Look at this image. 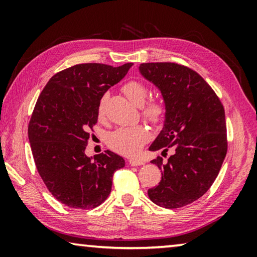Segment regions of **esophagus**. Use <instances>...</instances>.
Segmentation results:
<instances>
[{"label":"esophagus","mask_w":257,"mask_h":257,"mask_svg":"<svg viewBox=\"0 0 257 257\" xmlns=\"http://www.w3.org/2000/svg\"><path fill=\"white\" fill-rule=\"evenodd\" d=\"M128 162H129L130 165H134V167H137V165H144L145 164L144 161L137 160V159H130Z\"/></svg>","instance_id":"1"}]
</instances>
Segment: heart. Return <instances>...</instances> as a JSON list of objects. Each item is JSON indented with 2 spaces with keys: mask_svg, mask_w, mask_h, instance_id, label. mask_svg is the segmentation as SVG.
Instances as JSON below:
<instances>
[{
  "mask_svg": "<svg viewBox=\"0 0 257 257\" xmlns=\"http://www.w3.org/2000/svg\"><path fill=\"white\" fill-rule=\"evenodd\" d=\"M121 90L130 102L142 107V114L146 120L152 123H158L162 120L165 112L163 103L154 98L145 102L149 96V88L144 82L137 79L128 80L121 87ZM104 104H105V96H102L97 105L98 118H103L104 115ZM149 139L150 133L144 125H134V127L119 128L108 134L106 143L108 147L116 153L132 156L137 154L149 142Z\"/></svg>",
  "mask_w": 257,
  "mask_h": 257,
  "instance_id": "obj_1",
  "label": "heart"
}]
</instances>
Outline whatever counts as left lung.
<instances>
[{"mask_svg": "<svg viewBox=\"0 0 257 257\" xmlns=\"http://www.w3.org/2000/svg\"><path fill=\"white\" fill-rule=\"evenodd\" d=\"M139 71L162 93L165 103L163 129L150 151L171 150L164 163H152L162 179L149 189L156 205L179 208L202 197L219 175L228 150L224 108L211 86L188 67L175 62L142 63Z\"/></svg>", "mask_w": 257, "mask_h": 257, "instance_id": "left-lung-1", "label": "left lung"}]
</instances>
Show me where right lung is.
<instances>
[{
    "label": "right lung",
    "instance_id": "1",
    "mask_svg": "<svg viewBox=\"0 0 257 257\" xmlns=\"http://www.w3.org/2000/svg\"><path fill=\"white\" fill-rule=\"evenodd\" d=\"M132 66L76 64L55 73L38 96L28 124L30 147L47 189L64 205H101L111 193L113 173L124 167V160L111 151L92 159L85 150L99 99Z\"/></svg>",
    "mask_w": 257,
    "mask_h": 257
}]
</instances>
